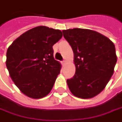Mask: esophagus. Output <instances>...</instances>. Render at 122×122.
Returning <instances> with one entry per match:
<instances>
[{"mask_svg": "<svg viewBox=\"0 0 122 122\" xmlns=\"http://www.w3.org/2000/svg\"><path fill=\"white\" fill-rule=\"evenodd\" d=\"M61 63H62V65H63V66H65V65H66V61H65V60H64V61H61Z\"/></svg>", "mask_w": 122, "mask_h": 122, "instance_id": "1", "label": "esophagus"}]
</instances>
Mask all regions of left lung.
<instances>
[{"label": "left lung", "instance_id": "1", "mask_svg": "<svg viewBox=\"0 0 122 122\" xmlns=\"http://www.w3.org/2000/svg\"><path fill=\"white\" fill-rule=\"evenodd\" d=\"M71 46L76 66L74 76L67 80L71 93L79 98L95 97L106 87L117 61L115 46L109 38L91 30H63Z\"/></svg>", "mask_w": 122, "mask_h": 122}]
</instances>
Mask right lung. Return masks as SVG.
Listing matches in <instances>:
<instances>
[{
	"label": "right lung",
	"mask_w": 122,
	"mask_h": 122,
	"mask_svg": "<svg viewBox=\"0 0 122 122\" xmlns=\"http://www.w3.org/2000/svg\"><path fill=\"white\" fill-rule=\"evenodd\" d=\"M62 37L59 30L38 26L21 35L8 47L7 68L13 83L26 96L39 99L51 92L61 68L54 58L53 46Z\"/></svg>",
	"instance_id": "obj_1"
}]
</instances>
